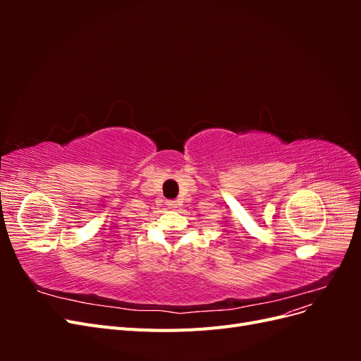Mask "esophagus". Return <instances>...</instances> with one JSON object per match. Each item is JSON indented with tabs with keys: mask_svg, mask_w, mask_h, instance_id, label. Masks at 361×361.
Masks as SVG:
<instances>
[{
	"mask_svg": "<svg viewBox=\"0 0 361 361\" xmlns=\"http://www.w3.org/2000/svg\"><path fill=\"white\" fill-rule=\"evenodd\" d=\"M166 203H167V206L170 207V209H173V207H178V202L176 200H167Z\"/></svg>",
	"mask_w": 361,
	"mask_h": 361,
	"instance_id": "34e87169",
	"label": "esophagus"
}]
</instances>
